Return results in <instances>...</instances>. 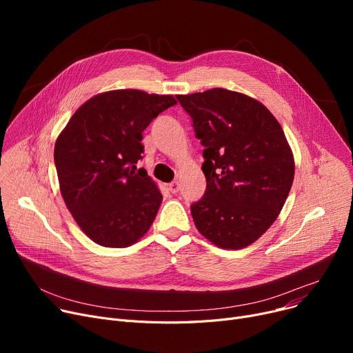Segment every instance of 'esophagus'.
<instances>
[{"mask_svg": "<svg viewBox=\"0 0 353 353\" xmlns=\"http://www.w3.org/2000/svg\"><path fill=\"white\" fill-rule=\"evenodd\" d=\"M169 190L172 192V193H179V190H180V183L179 181H173V183H170L169 184Z\"/></svg>", "mask_w": 353, "mask_h": 353, "instance_id": "1", "label": "esophagus"}]
</instances>
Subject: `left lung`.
I'll return each mask as SVG.
<instances>
[{"mask_svg": "<svg viewBox=\"0 0 353 353\" xmlns=\"http://www.w3.org/2000/svg\"><path fill=\"white\" fill-rule=\"evenodd\" d=\"M201 140L206 193L192 205L201 236L220 249L254 243L279 216L294 177L282 125L242 92L212 88L177 96Z\"/></svg>", "mask_w": 353, "mask_h": 353, "instance_id": "left-lung-1", "label": "left lung"}]
</instances>
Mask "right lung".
<instances>
[{"instance_id": "right-lung-1", "label": "right lung", "mask_w": 353, "mask_h": 353, "mask_svg": "<svg viewBox=\"0 0 353 353\" xmlns=\"http://www.w3.org/2000/svg\"><path fill=\"white\" fill-rule=\"evenodd\" d=\"M177 104L170 94L111 90L92 96L71 116L55 141L60 192L76 223L104 248H128L148 232L163 196L137 170L141 133Z\"/></svg>"}]
</instances>
